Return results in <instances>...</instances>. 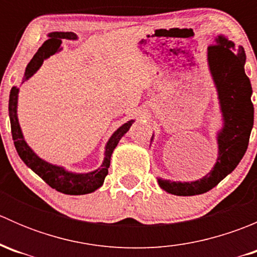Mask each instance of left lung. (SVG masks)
<instances>
[{"label": "left lung", "mask_w": 257, "mask_h": 257, "mask_svg": "<svg viewBox=\"0 0 257 257\" xmlns=\"http://www.w3.org/2000/svg\"><path fill=\"white\" fill-rule=\"evenodd\" d=\"M215 42L216 45L208 47V63L222 116V128L216 134L217 159L214 168L199 180L172 181L158 178L160 188L174 195L204 194L227 177L246 153L253 126L252 88L243 68L245 51L241 46L235 49V43L224 35L217 36Z\"/></svg>", "instance_id": "obj_1"}]
</instances>
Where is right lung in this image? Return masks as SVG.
Segmentation results:
<instances>
[{
	"label": "right lung",
	"instance_id": "1",
	"mask_svg": "<svg viewBox=\"0 0 257 257\" xmlns=\"http://www.w3.org/2000/svg\"><path fill=\"white\" fill-rule=\"evenodd\" d=\"M77 35L73 32H51L48 33V40L38 48L37 53L33 56L30 63L27 64L25 71L23 80L30 79L36 72L42 66L43 61L49 58L52 54L57 53L62 49V40H77ZM18 92L20 88L12 87L11 93H10V102H9V114L10 120H11V132L12 138H14L15 147L20 155L21 159L23 160L26 165L30 169H32L40 178H42L46 183L51 186L52 189H56L59 193L67 194V195H84V194L93 193L98 188L103 185L104 179L108 175V168L110 165V157L113 154V150L118 145L121 137L129 131L134 120H128L123 125L119 126L112 134L109 141L105 144L104 159H103L102 165L98 169L88 173H73L64 169L63 167L51 164L46 160L41 159L31 147L26 143L25 137H23L22 131H21L20 123H18L17 116V103H18Z\"/></svg>",
	"mask_w": 257,
	"mask_h": 257
}]
</instances>
